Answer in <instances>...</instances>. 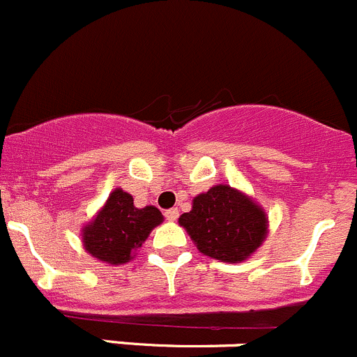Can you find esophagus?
Returning <instances> with one entry per match:
<instances>
[{"instance_id": "obj_1", "label": "esophagus", "mask_w": 357, "mask_h": 357, "mask_svg": "<svg viewBox=\"0 0 357 357\" xmlns=\"http://www.w3.org/2000/svg\"><path fill=\"white\" fill-rule=\"evenodd\" d=\"M178 216H179V211L176 209V207L165 211V218H167L169 221H176V220H178Z\"/></svg>"}]
</instances>
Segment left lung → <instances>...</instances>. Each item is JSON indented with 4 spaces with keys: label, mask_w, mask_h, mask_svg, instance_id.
<instances>
[{
    "label": "left lung",
    "mask_w": 357,
    "mask_h": 357,
    "mask_svg": "<svg viewBox=\"0 0 357 357\" xmlns=\"http://www.w3.org/2000/svg\"><path fill=\"white\" fill-rule=\"evenodd\" d=\"M179 225L200 252L225 263L248 258L266 235L261 207L227 185L213 186L195 197L192 211L181 214Z\"/></svg>",
    "instance_id": "obj_1"
}]
</instances>
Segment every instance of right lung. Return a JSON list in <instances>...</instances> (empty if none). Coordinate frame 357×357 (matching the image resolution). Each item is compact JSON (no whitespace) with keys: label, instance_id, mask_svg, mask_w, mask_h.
Segmentation results:
<instances>
[{"label":"right lung","instance_id":"1","mask_svg":"<svg viewBox=\"0 0 357 357\" xmlns=\"http://www.w3.org/2000/svg\"><path fill=\"white\" fill-rule=\"evenodd\" d=\"M162 220L157 207L137 209L132 197L116 188L96 220L83 228V245L101 261L112 265L127 263Z\"/></svg>","mask_w":357,"mask_h":357}]
</instances>
